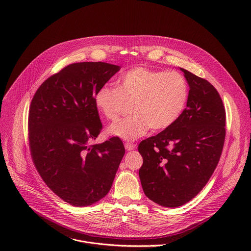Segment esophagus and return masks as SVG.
Listing matches in <instances>:
<instances>
[{
    "instance_id": "1",
    "label": "esophagus",
    "mask_w": 251,
    "mask_h": 251,
    "mask_svg": "<svg viewBox=\"0 0 251 251\" xmlns=\"http://www.w3.org/2000/svg\"><path fill=\"white\" fill-rule=\"evenodd\" d=\"M125 148H126V151H132V150H134L136 148V145L131 143H126L125 144Z\"/></svg>"
}]
</instances>
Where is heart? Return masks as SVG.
I'll list each match as a JSON object with an SVG mask.
<instances>
[{
    "instance_id": "obj_1",
    "label": "heart",
    "mask_w": 251,
    "mask_h": 251,
    "mask_svg": "<svg viewBox=\"0 0 251 251\" xmlns=\"http://www.w3.org/2000/svg\"><path fill=\"white\" fill-rule=\"evenodd\" d=\"M188 95L184 77L177 72H159L137 67L123 73L116 88L103 86L95 95V105L110 121H115L125 101L130 102V117L108 128L109 134L134 141L147 133L171 126L182 113Z\"/></svg>"
}]
</instances>
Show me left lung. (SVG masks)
I'll return each instance as SVG.
<instances>
[{"instance_id":"8db88e82","label":"left lung","mask_w":251,"mask_h":251,"mask_svg":"<svg viewBox=\"0 0 251 251\" xmlns=\"http://www.w3.org/2000/svg\"><path fill=\"white\" fill-rule=\"evenodd\" d=\"M179 70L189 86L186 108L171 126L138 146L144 193L169 208L182 206L202 190L215 171L225 140V109L215 87Z\"/></svg>"}]
</instances>
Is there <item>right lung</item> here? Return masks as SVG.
Here are the masks:
<instances>
[{
	"label": "right lung",
	"instance_id": "right-lung-1",
	"mask_svg": "<svg viewBox=\"0 0 251 251\" xmlns=\"http://www.w3.org/2000/svg\"><path fill=\"white\" fill-rule=\"evenodd\" d=\"M120 69L102 62L72 64L45 80L32 100L33 161L47 186L72 206L102 199L124 157L118 137L92 145L102 129L95 95Z\"/></svg>",
	"mask_w": 251,
	"mask_h": 251
}]
</instances>
